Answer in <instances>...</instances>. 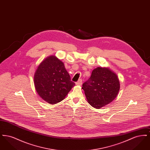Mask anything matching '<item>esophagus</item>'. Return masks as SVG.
Returning a JSON list of instances; mask_svg holds the SVG:
<instances>
[{"label":"esophagus","instance_id":"34e87169","mask_svg":"<svg viewBox=\"0 0 150 150\" xmlns=\"http://www.w3.org/2000/svg\"><path fill=\"white\" fill-rule=\"evenodd\" d=\"M82 82H83L82 80L81 79H79L78 81L76 83V84L78 85V86H81L82 84Z\"/></svg>","mask_w":150,"mask_h":150}]
</instances>
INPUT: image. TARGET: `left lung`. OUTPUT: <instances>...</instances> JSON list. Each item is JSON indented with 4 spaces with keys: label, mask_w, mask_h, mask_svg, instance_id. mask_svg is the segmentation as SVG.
Returning a JSON list of instances; mask_svg holds the SVG:
<instances>
[{
    "label": "left lung",
    "mask_w": 150,
    "mask_h": 150,
    "mask_svg": "<svg viewBox=\"0 0 150 150\" xmlns=\"http://www.w3.org/2000/svg\"><path fill=\"white\" fill-rule=\"evenodd\" d=\"M82 89L88 103L100 109L116 97L120 83L117 76L108 68L97 67L93 70L90 78L83 83Z\"/></svg>",
    "instance_id": "obj_1"
}]
</instances>
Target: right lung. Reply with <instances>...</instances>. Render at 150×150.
<instances>
[{"instance_id":"obj_1","label":"right lung","mask_w":150,"mask_h":150,"mask_svg":"<svg viewBox=\"0 0 150 150\" xmlns=\"http://www.w3.org/2000/svg\"><path fill=\"white\" fill-rule=\"evenodd\" d=\"M34 80L38 94L50 104L64 100L75 85L64 63L54 56L47 58L39 64Z\"/></svg>"}]
</instances>
